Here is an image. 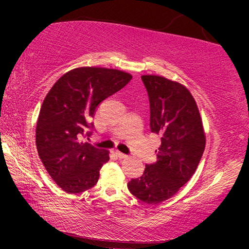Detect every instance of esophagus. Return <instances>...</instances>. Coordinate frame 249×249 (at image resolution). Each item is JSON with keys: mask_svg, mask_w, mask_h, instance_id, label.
I'll use <instances>...</instances> for the list:
<instances>
[{"mask_svg": "<svg viewBox=\"0 0 249 249\" xmlns=\"http://www.w3.org/2000/svg\"><path fill=\"white\" fill-rule=\"evenodd\" d=\"M115 154H117V156H118L119 159H127L128 158V155H125V154H124V153H121V152H119V151L115 152Z\"/></svg>", "mask_w": 249, "mask_h": 249, "instance_id": "1", "label": "esophagus"}]
</instances>
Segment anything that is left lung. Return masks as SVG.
<instances>
[{
	"instance_id": "8db88e82",
	"label": "left lung",
	"mask_w": 249,
	"mask_h": 249,
	"mask_svg": "<svg viewBox=\"0 0 249 249\" xmlns=\"http://www.w3.org/2000/svg\"><path fill=\"white\" fill-rule=\"evenodd\" d=\"M149 97L152 132L161 136L154 164L131 179L128 189L147 204L175 196L192 178L205 149L206 136L198 107L188 88L155 74L142 76Z\"/></svg>"
}]
</instances>
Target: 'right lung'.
<instances>
[{
    "instance_id": "1",
    "label": "right lung",
    "mask_w": 249,
    "mask_h": 249,
    "mask_svg": "<svg viewBox=\"0 0 249 249\" xmlns=\"http://www.w3.org/2000/svg\"><path fill=\"white\" fill-rule=\"evenodd\" d=\"M132 76L117 69L79 67L64 73L44 98L36 124L39 159L68 194L96 185L110 152L81 141L97 105L124 88Z\"/></svg>"
}]
</instances>
